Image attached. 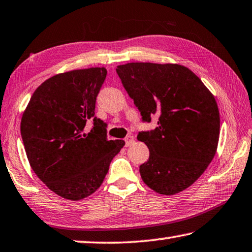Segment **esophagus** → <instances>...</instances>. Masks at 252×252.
I'll list each match as a JSON object with an SVG mask.
<instances>
[{
  "mask_svg": "<svg viewBox=\"0 0 252 252\" xmlns=\"http://www.w3.org/2000/svg\"><path fill=\"white\" fill-rule=\"evenodd\" d=\"M134 142H135L134 136L129 135V136H127L126 138H125V146H126V147H129V146H131L132 144H134Z\"/></svg>",
  "mask_w": 252,
  "mask_h": 252,
  "instance_id": "obj_1",
  "label": "esophagus"
}]
</instances>
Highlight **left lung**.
<instances>
[{
  "label": "left lung",
  "mask_w": 252,
  "mask_h": 252,
  "mask_svg": "<svg viewBox=\"0 0 252 252\" xmlns=\"http://www.w3.org/2000/svg\"><path fill=\"white\" fill-rule=\"evenodd\" d=\"M116 72L142 121L159 116L158 127L137 136L150 153L139 167L142 181L163 195L191 187L217 150L220 120L214 95L181 64L130 63L117 65Z\"/></svg>",
  "instance_id": "left-lung-1"
}]
</instances>
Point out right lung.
Returning <instances> with one entry per match:
<instances>
[{
    "label": "right lung",
    "mask_w": 252,
    "mask_h": 252,
    "mask_svg": "<svg viewBox=\"0 0 252 252\" xmlns=\"http://www.w3.org/2000/svg\"><path fill=\"white\" fill-rule=\"evenodd\" d=\"M107 71H68L46 80L31 97L21 134L32 169L59 196L79 201L101 187L124 140H107L95 101ZM94 122L89 133L85 126Z\"/></svg>",
    "instance_id": "right-lung-1"
}]
</instances>
